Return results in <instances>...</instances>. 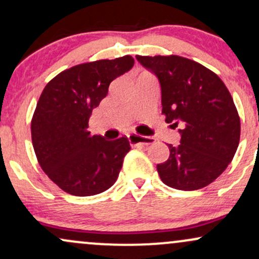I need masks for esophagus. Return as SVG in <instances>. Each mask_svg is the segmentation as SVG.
I'll use <instances>...</instances> for the list:
<instances>
[{
	"mask_svg": "<svg viewBox=\"0 0 259 259\" xmlns=\"http://www.w3.org/2000/svg\"><path fill=\"white\" fill-rule=\"evenodd\" d=\"M127 138H129L130 144L136 145V146H138V145L148 146V145H152V144H154V141H156V140H154L153 138H150V136H141V135H138V134H134V133L130 134Z\"/></svg>",
	"mask_w": 259,
	"mask_h": 259,
	"instance_id": "obj_1",
	"label": "esophagus"
}]
</instances>
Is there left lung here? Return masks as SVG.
Listing matches in <instances>:
<instances>
[{
  "label": "left lung",
  "instance_id": "obj_1",
  "mask_svg": "<svg viewBox=\"0 0 259 259\" xmlns=\"http://www.w3.org/2000/svg\"><path fill=\"white\" fill-rule=\"evenodd\" d=\"M156 74L162 91V113L178 126L180 145L157 165L160 179L177 190L209 185L227 169L240 141V117L222 79L197 62L180 56H136Z\"/></svg>",
  "mask_w": 259,
  "mask_h": 259
}]
</instances>
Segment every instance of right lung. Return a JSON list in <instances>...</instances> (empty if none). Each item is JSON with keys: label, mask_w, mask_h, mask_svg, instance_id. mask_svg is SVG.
<instances>
[{"label": "right lung", "mask_w": 259, "mask_h": 259, "mask_svg": "<svg viewBox=\"0 0 259 259\" xmlns=\"http://www.w3.org/2000/svg\"><path fill=\"white\" fill-rule=\"evenodd\" d=\"M133 65L132 56L88 62L45 86L31 119L32 146L42 170L67 194L97 195L117 181L129 140L91 135L89 119L109 84Z\"/></svg>", "instance_id": "right-lung-1"}]
</instances>
